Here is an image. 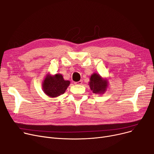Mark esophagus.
Returning a JSON list of instances; mask_svg holds the SVG:
<instances>
[{"label": "esophagus", "instance_id": "obj_1", "mask_svg": "<svg viewBox=\"0 0 154 154\" xmlns=\"http://www.w3.org/2000/svg\"><path fill=\"white\" fill-rule=\"evenodd\" d=\"M83 83V81L82 80H80V81L78 82H75V85H82Z\"/></svg>", "mask_w": 154, "mask_h": 154}]
</instances>
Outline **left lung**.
Segmentation results:
<instances>
[{"label": "left lung", "mask_w": 154, "mask_h": 154, "mask_svg": "<svg viewBox=\"0 0 154 154\" xmlns=\"http://www.w3.org/2000/svg\"><path fill=\"white\" fill-rule=\"evenodd\" d=\"M108 85V79L102 78L98 73L94 72L90 76L89 86L94 94H103L106 91Z\"/></svg>", "instance_id": "obj_1"}]
</instances>
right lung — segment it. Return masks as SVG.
Masks as SVG:
<instances>
[{
  "mask_svg": "<svg viewBox=\"0 0 154 154\" xmlns=\"http://www.w3.org/2000/svg\"><path fill=\"white\" fill-rule=\"evenodd\" d=\"M69 84L70 82L64 80L60 73L54 75L48 73L42 83V89L49 97L56 98L64 93Z\"/></svg>",
  "mask_w": 154,
  "mask_h": 154,
  "instance_id": "obj_1",
  "label": "right lung"
}]
</instances>
